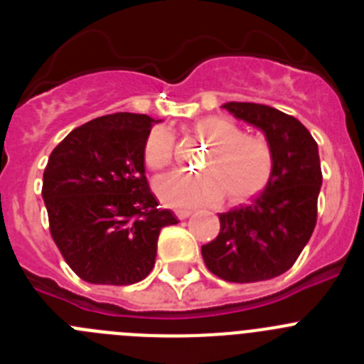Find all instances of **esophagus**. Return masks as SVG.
Segmentation results:
<instances>
[{"instance_id":"esophagus-1","label":"esophagus","mask_w":364,"mask_h":364,"mask_svg":"<svg viewBox=\"0 0 364 364\" xmlns=\"http://www.w3.org/2000/svg\"><path fill=\"white\" fill-rule=\"evenodd\" d=\"M175 215L178 218H188V217H191V211H188V210H178V211H175Z\"/></svg>"}]
</instances>
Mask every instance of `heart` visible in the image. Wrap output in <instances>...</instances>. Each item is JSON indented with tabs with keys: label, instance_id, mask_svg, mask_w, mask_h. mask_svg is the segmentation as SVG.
<instances>
[{
	"label": "heart",
	"instance_id": "1",
	"mask_svg": "<svg viewBox=\"0 0 364 364\" xmlns=\"http://www.w3.org/2000/svg\"><path fill=\"white\" fill-rule=\"evenodd\" d=\"M195 131L211 151L202 164L200 175L167 173L156 178L154 191L171 208H200L228 197L233 202L252 197L264 188L272 175V149L262 136L242 134L224 117H205ZM173 159V134L154 127L144 146V162L151 169H164Z\"/></svg>",
	"mask_w": 364,
	"mask_h": 364
}]
</instances>
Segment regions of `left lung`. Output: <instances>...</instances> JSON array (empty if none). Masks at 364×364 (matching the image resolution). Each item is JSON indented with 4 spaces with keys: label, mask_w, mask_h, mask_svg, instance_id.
Instances as JSON below:
<instances>
[{
    "label": "left lung",
    "mask_w": 364,
    "mask_h": 364,
    "mask_svg": "<svg viewBox=\"0 0 364 364\" xmlns=\"http://www.w3.org/2000/svg\"><path fill=\"white\" fill-rule=\"evenodd\" d=\"M222 109L264 133L273 166L260 195L218 215L220 233L202 246V257L224 281H269L294 266L314 233L323 184L319 149L310 131L279 109L253 102H226Z\"/></svg>",
    "instance_id": "1"
}]
</instances>
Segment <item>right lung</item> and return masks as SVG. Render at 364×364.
I'll use <instances>...</instances> for the list:
<instances>
[{"label":"right lung","instance_id":"right-lung-1","mask_svg":"<svg viewBox=\"0 0 364 364\" xmlns=\"http://www.w3.org/2000/svg\"><path fill=\"white\" fill-rule=\"evenodd\" d=\"M162 120L114 112L80 125L54 147L43 173L50 235L73 272L91 284L142 281L156 259L160 210L144 166L151 127Z\"/></svg>","mask_w":364,"mask_h":364}]
</instances>
